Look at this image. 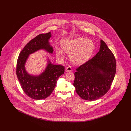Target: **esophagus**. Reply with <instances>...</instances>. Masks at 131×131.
I'll return each instance as SVG.
<instances>
[{
	"label": "esophagus",
	"instance_id": "34e87169",
	"mask_svg": "<svg viewBox=\"0 0 131 131\" xmlns=\"http://www.w3.org/2000/svg\"><path fill=\"white\" fill-rule=\"evenodd\" d=\"M66 70L67 72H71L72 71V67H71V66H67L66 68Z\"/></svg>",
	"mask_w": 131,
	"mask_h": 131
}]
</instances>
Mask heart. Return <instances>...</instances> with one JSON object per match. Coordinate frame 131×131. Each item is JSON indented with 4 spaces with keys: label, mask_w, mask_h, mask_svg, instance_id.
<instances>
[{
    "label": "heart",
    "mask_w": 131,
    "mask_h": 131,
    "mask_svg": "<svg viewBox=\"0 0 131 131\" xmlns=\"http://www.w3.org/2000/svg\"><path fill=\"white\" fill-rule=\"evenodd\" d=\"M61 46L63 50L70 53V60L75 64H80L86 62L91 56L94 50V45L90 40L82 37H78L72 40L63 41ZM59 56H63L64 53L59 48L56 50Z\"/></svg>",
    "instance_id": "b5f03b06"
}]
</instances>
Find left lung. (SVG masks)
I'll use <instances>...</instances> for the list:
<instances>
[{
    "label": "left lung",
    "instance_id": "left-lung-1",
    "mask_svg": "<svg viewBox=\"0 0 131 131\" xmlns=\"http://www.w3.org/2000/svg\"><path fill=\"white\" fill-rule=\"evenodd\" d=\"M116 68L113 53L101 40L100 50L96 56L76 69L74 86L77 93L84 100L99 99L110 89Z\"/></svg>",
    "mask_w": 131,
    "mask_h": 131
}]
</instances>
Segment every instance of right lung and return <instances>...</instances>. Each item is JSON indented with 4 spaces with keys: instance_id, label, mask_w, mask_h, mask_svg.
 I'll use <instances>...</instances> for the list:
<instances>
[{
    "instance_id": "right-lung-1",
    "label": "right lung",
    "mask_w": 131,
    "mask_h": 131,
    "mask_svg": "<svg viewBox=\"0 0 131 131\" xmlns=\"http://www.w3.org/2000/svg\"><path fill=\"white\" fill-rule=\"evenodd\" d=\"M50 37V32L38 35L25 45L17 60L16 74L22 89L28 97L35 100L49 97L56 87L58 78L65 72L64 66L53 65L50 61L44 73L40 75H31L25 71V64L29 54L40 49L52 53L53 48L49 43Z\"/></svg>"
}]
</instances>
